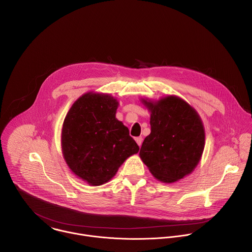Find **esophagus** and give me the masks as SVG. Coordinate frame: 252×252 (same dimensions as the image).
<instances>
[{
  "label": "esophagus",
  "mask_w": 252,
  "mask_h": 252,
  "mask_svg": "<svg viewBox=\"0 0 252 252\" xmlns=\"http://www.w3.org/2000/svg\"><path fill=\"white\" fill-rule=\"evenodd\" d=\"M135 141H136V143L138 144V146L140 147L141 144H142V137H140V136H139V137H136V138H135Z\"/></svg>",
  "instance_id": "obj_1"
}]
</instances>
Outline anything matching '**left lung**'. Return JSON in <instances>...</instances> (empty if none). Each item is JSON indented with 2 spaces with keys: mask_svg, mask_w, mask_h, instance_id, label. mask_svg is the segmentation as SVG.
Returning a JSON list of instances; mask_svg holds the SVG:
<instances>
[{
  "mask_svg": "<svg viewBox=\"0 0 252 252\" xmlns=\"http://www.w3.org/2000/svg\"><path fill=\"white\" fill-rule=\"evenodd\" d=\"M140 102L150 113V134L139 151L142 162L163 183H174L190 175L205 147V127L198 112L175 95L155 101L141 98Z\"/></svg>",
  "mask_w": 252,
  "mask_h": 252,
  "instance_id": "1",
  "label": "left lung"
}]
</instances>
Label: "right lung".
Segmentation results:
<instances>
[{
    "label": "right lung",
    "mask_w": 252,
    "mask_h": 252,
    "mask_svg": "<svg viewBox=\"0 0 252 252\" xmlns=\"http://www.w3.org/2000/svg\"><path fill=\"white\" fill-rule=\"evenodd\" d=\"M117 98L87 92L69 109L61 129V149L70 171L90 186L109 182L139 150L128 128L116 118Z\"/></svg>",
    "instance_id": "obj_1"
}]
</instances>
